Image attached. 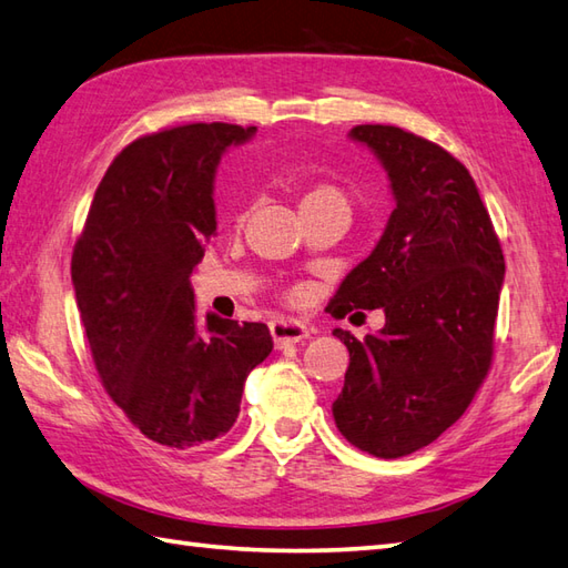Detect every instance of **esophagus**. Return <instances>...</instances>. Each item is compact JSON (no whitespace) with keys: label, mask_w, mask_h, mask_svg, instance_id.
<instances>
[{"label":"esophagus","mask_w":568,"mask_h":568,"mask_svg":"<svg viewBox=\"0 0 568 568\" xmlns=\"http://www.w3.org/2000/svg\"><path fill=\"white\" fill-rule=\"evenodd\" d=\"M268 329H271V336H273V342H275L277 348L297 344V342H303L310 336V329L305 327V324H300L295 320H273L268 324Z\"/></svg>","instance_id":"1"}]
</instances>
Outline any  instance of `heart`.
<instances>
[{
    "label": "heart",
    "mask_w": 568,
    "mask_h": 568,
    "mask_svg": "<svg viewBox=\"0 0 568 568\" xmlns=\"http://www.w3.org/2000/svg\"><path fill=\"white\" fill-rule=\"evenodd\" d=\"M307 210H339L346 212L352 210V197H348V192L332 183V180H317V183H312L303 190V195H300V212H307ZM293 300L300 297V293L295 291L291 295Z\"/></svg>",
    "instance_id": "heart-1"
}]
</instances>
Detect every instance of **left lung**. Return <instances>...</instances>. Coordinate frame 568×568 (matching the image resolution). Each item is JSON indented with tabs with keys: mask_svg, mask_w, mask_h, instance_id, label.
Here are the masks:
<instances>
[{
	"mask_svg": "<svg viewBox=\"0 0 568 568\" xmlns=\"http://www.w3.org/2000/svg\"><path fill=\"white\" fill-rule=\"evenodd\" d=\"M378 155L395 210L366 261L344 277L327 312L383 310L385 327L348 348L332 405L344 437L378 458L432 444L466 413L493 364L505 258L474 178L437 143L390 124H358Z\"/></svg>",
	"mask_w": 568,
	"mask_h": 568,
	"instance_id": "obj_1",
	"label": "left lung"
}]
</instances>
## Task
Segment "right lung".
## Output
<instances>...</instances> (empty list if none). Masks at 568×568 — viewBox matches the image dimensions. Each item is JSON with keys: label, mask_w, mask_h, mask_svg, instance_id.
Instances as JSON below:
<instances>
[{"label": "right lung", "mask_w": 568, "mask_h": 568, "mask_svg": "<svg viewBox=\"0 0 568 568\" xmlns=\"http://www.w3.org/2000/svg\"><path fill=\"white\" fill-rule=\"evenodd\" d=\"M256 126L183 124L131 141L94 192L72 285L104 390L171 449L234 427L248 373L273 352L261 322L197 324L190 273L216 232L214 173Z\"/></svg>", "instance_id": "1"}]
</instances>
